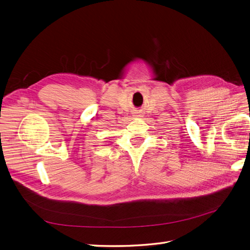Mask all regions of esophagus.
Instances as JSON below:
<instances>
[{
    "mask_svg": "<svg viewBox=\"0 0 250 250\" xmlns=\"http://www.w3.org/2000/svg\"><path fill=\"white\" fill-rule=\"evenodd\" d=\"M134 117H141V113H140V112L134 113Z\"/></svg>",
    "mask_w": 250,
    "mask_h": 250,
    "instance_id": "obj_1",
    "label": "esophagus"
}]
</instances>
